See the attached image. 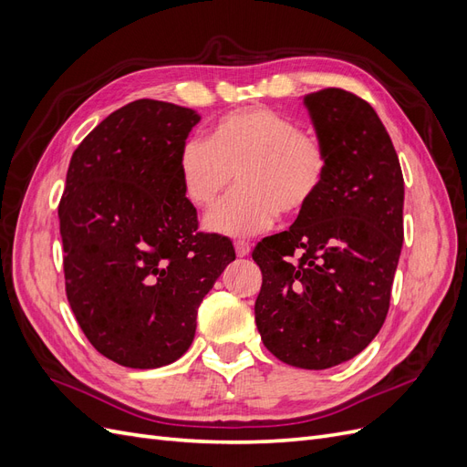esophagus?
<instances>
[{"label":"esophagus","instance_id":"obj_1","mask_svg":"<svg viewBox=\"0 0 467 467\" xmlns=\"http://www.w3.org/2000/svg\"><path fill=\"white\" fill-rule=\"evenodd\" d=\"M234 247H235V255L237 257H247L249 253H251V245L247 242H235Z\"/></svg>","mask_w":467,"mask_h":467}]
</instances>
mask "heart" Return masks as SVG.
<instances>
[{
	"mask_svg": "<svg viewBox=\"0 0 467 467\" xmlns=\"http://www.w3.org/2000/svg\"><path fill=\"white\" fill-rule=\"evenodd\" d=\"M177 169L182 194L199 210L214 206L237 177L239 189L206 218V228L242 237L271 228L278 212L300 216L312 208L329 175V153L294 119L245 107L212 126L208 142H182Z\"/></svg>",
	"mask_w": 467,
	"mask_h": 467,
	"instance_id": "b5f03b06",
	"label": "heart"
}]
</instances>
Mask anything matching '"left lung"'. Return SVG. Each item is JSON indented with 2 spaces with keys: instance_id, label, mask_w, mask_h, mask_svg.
Segmentation results:
<instances>
[{
  "instance_id": "obj_1",
  "label": "left lung",
  "mask_w": 467,
  "mask_h": 467,
  "mask_svg": "<svg viewBox=\"0 0 467 467\" xmlns=\"http://www.w3.org/2000/svg\"><path fill=\"white\" fill-rule=\"evenodd\" d=\"M329 175L316 204L257 244L255 321L265 347L325 370L372 343L389 309L403 244V173L376 110L345 89L304 97Z\"/></svg>"
}]
</instances>
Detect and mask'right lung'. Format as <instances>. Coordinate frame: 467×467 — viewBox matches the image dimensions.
<instances>
[{"label": "right lung", "instance_id": "right-lung-1", "mask_svg": "<svg viewBox=\"0 0 467 467\" xmlns=\"http://www.w3.org/2000/svg\"><path fill=\"white\" fill-rule=\"evenodd\" d=\"M201 117L153 99L109 115L78 146L58 206L66 294L89 343L126 368L185 355L196 309L235 259L199 232L177 158Z\"/></svg>", "mask_w": 467, "mask_h": 467}]
</instances>
